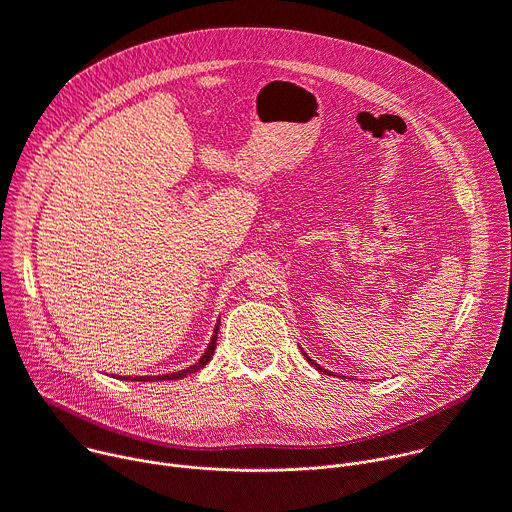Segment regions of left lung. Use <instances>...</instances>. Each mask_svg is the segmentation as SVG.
Instances as JSON below:
<instances>
[{"label": "left lung", "instance_id": "left-lung-1", "mask_svg": "<svg viewBox=\"0 0 512 512\" xmlns=\"http://www.w3.org/2000/svg\"><path fill=\"white\" fill-rule=\"evenodd\" d=\"M308 362H312V360H310V358H308ZM312 364H314V362H312ZM314 366H316V368H318V370H322V372H326V370H324V368H320V366H318V364H314Z\"/></svg>", "mask_w": 512, "mask_h": 512}]
</instances>
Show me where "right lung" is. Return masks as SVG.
Instances as JSON below:
<instances>
[{"label": "right lung", "instance_id": "1", "mask_svg": "<svg viewBox=\"0 0 512 512\" xmlns=\"http://www.w3.org/2000/svg\"><path fill=\"white\" fill-rule=\"evenodd\" d=\"M216 340H218V328H216V332H214V336H212V342H210V346L206 348V352H204V356L194 364V366H190V368H186V370H180V372H174V374H162V376H136V378H130V380H178V378H184L186 374H190V372H198L202 366H206V362L212 358V354H214V350H216ZM124 380H128V376H124Z\"/></svg>", "mask_w": 512, "mask_h": 512}]
</instances>
